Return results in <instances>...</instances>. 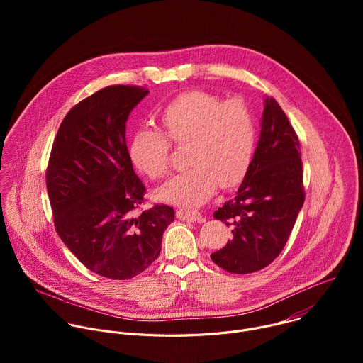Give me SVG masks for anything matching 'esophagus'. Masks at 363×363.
I'll list each match as a JSON object with an SVG mask.
<instances>
[{"label":"esophagus","instance_id":"obj_1","mask_svg":"<svg viewBox=\"0 0 363 363\" xmlns=\"http://www.w3.org/2000/svg\"><path fill=\"white\" fill-rule=\"evenodd\" d=\"M177 218L181 220V221H188V223L203 221L201 213L192 211V210H178V211H177Z\"/></svg>","mask_w":363,"mask_h":363}]
</instances>
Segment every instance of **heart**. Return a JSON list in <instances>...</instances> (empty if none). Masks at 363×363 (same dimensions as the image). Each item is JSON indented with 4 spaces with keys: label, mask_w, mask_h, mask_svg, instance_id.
<instances>
[{
    "label": "heart",
    "mask_w": 363,
    "mask_h": 363,
    "mask_svg": "<svg viewBox=\"0 0 363 363\" xmlns=\"http://www.w3.org/2000/svg\"><path fill=\"white\" fill-rule=\"evenodd\" d=\"M160 119L164 133L150 128L133 133L129 146L133 167L152 179L162 178L169 169V140H189L192 165L157 191L161 201L195 208L214 195L218 184L233 188L244 179L257 140L255 119L244 100L192 90L168 101Z\"/></svg>",
    "instance_id": "b5f03b06"
}]
</instances>
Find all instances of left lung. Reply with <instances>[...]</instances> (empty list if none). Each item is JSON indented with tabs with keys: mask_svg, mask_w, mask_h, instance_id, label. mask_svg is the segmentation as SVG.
<instances>
[{
	"mask_svg": "<svg viewBox=\"0 0 363 363\" xmlns=\"http://www.w3.org/2000/svg\"><path fill=\"white\" fill-rule=\"evenodd\" d=\"M303 202L298 138L279 103L266 97L251 165L234 198L214 213L233 237L211 260L234 274L267 267L284 248Z\"/></svg>",
	"mask_w": 363,
	"mask_h": 363,
	"instance_id": "8db88e82",
	"label": "left lung"
}]
</instances>
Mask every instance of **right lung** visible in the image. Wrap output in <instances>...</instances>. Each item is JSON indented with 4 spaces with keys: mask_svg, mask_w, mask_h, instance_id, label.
I'll use <instances>...</instances> for the list:
<instances>
[{
    "mask_svg": "<svg viewBox=\"0 0 363 363\" xmlns=\"http://www.w3.org/2000/svg\"><path fill=\"white\" fill-rule=\"evenodd\" d=\"M147 93L118 84L79 101L59 128L45 172L57 234L84 267L113 280L157 260L175 217L160 203L135 214L145 186L128 152L126 121Z\"/></svg>",
    "mask_w": 363,
    "mask_h": 363,
    "instance_id": "add662e5",
    "label": "right lung"
}]
</instances>
